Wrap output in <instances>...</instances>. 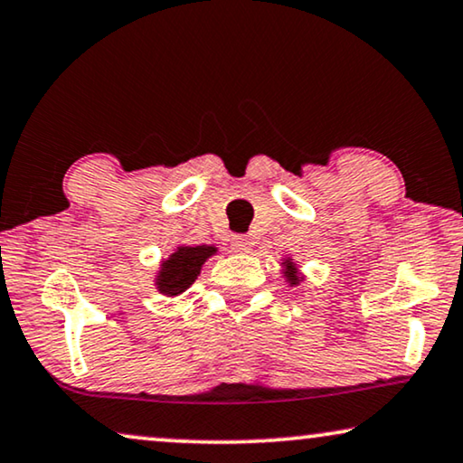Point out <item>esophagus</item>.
Wrapping results in <instances>:
<instances>
[{
  "instance_id": "obj_1",
  "label": "esophagus",
  "mask_w": 463,
  "mask_h": 463,
  "mask_svg": "<svg viewBox=\"0 0 463 463\" xmlns=\"http://www.w3.org/2000/svg\"><path fill=\"white\" fill-rule=\"evenodd\" d=\"M250 238L249 236H242V233H240V236H233L232 238V246H233V250L236 252H249L250 250Z\"/></svg>"
}]
</instances>
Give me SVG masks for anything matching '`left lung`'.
I'll return each instance as SVG.
<instances>
[{
    "mask_svg": "<svg viewBox=\"0 0 463 463\" xmlns=\"http://www.w3.org/2000/svg\"><path fill=\"white\" fill-rule=\"evenodd\" d=\"M284 274H287V278H288V282H290V284H297V282H299V278H297V269L293 268V263H290V261H287V271H284Z\"/></svg>",
    "mask_w": 463,
    "mask_h": 463,
    "instance_id": "left-lung-1",
    "label": "left lung"
}]
</instances>
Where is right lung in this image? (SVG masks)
Listing matches in <instances>:
<instances>
[{"label": "right lung", "instance_id": "obj_1", "mask_svg": "<svg viewBox=\"0 0 463 463\" xmlns=\"http://www.w3.org/2000/svg\"><path fill=\"white\" fill-rule=\"evenodd\" d=\"M214 255L213 246H181L168 261L162 263V271L157 276V288L164 295H179L192 287L200 274L202 263Z\"/></svg>", "mask_w": 463, "mask_h": 463}]
</instances>
